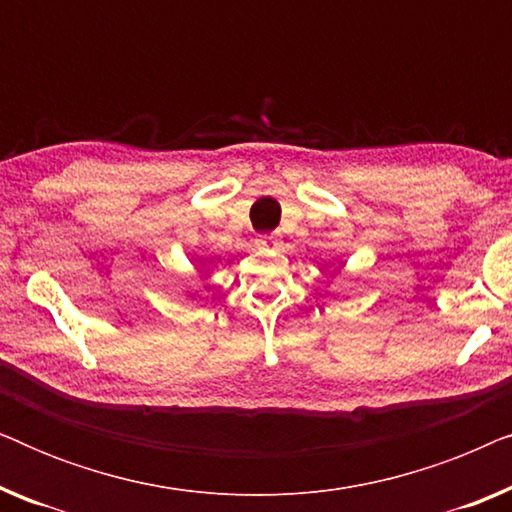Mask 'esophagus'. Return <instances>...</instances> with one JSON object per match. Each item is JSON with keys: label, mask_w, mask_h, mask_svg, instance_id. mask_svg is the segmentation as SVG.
<instances>
[{"label": "esophagus", "mask_w": 512, "mask_h": 512, "mask_svg": "<svg viewBox=\"0 0 512 512\" xmlns=\"http://www.w3.org/2000/svg\"><path fill=\"white\" fill-rule=\"evenodd\" d=\"M279 237L277 235H261L258 237V247L261 249H277L279 247Z\"/></svg>", "instance_id": "esophagus-1"}]
</instances>
